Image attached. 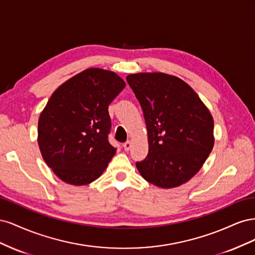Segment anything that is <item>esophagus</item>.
Here are the masks:
<instances>
[{"label": "esophagus", "instance_id": "esophagus-1", "mask_svg": "<svg viewBox=\"0 0 255 255\" xmlns=\"http://www.w3.org/2000/svg\"><path fill=\"white\" fill-rule=\"evenodd\" d=\"M130 146H132V141L130 140H128L127 142L123 143V148H125L126 151H128L130 149Z\"/></svg>", "mask_w": 255, "mask_h": 255}]
</instances>
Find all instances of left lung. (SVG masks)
<instances>
[{"label": "left lung", "instance_id": "8db88e82", "mask_svg": "<svg viewBox=\"0 0 255 255\" xmlns=\"http://www.w3.org/2000/svg\"><path fill=\"white\" fill-rule=\"evenodd\" d=\"M143 112L149 153L136 167L145 181L173 188L194 176L214 146V120L188 84L166 73L127 76Z\"/></svg>", "mask_w": 255, "mask_h": 255}]
</instances>
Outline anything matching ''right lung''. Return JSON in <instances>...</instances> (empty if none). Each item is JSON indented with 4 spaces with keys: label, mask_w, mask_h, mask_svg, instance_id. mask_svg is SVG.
<instances>
[{
    "label": "right lung",
    "mask_w": 255,
    "mask_h": 255,
    "mask_svg": "<svg viewBox=\"0 0 255 255\" xmlns=\"http://www.w3.org/2000/svg\"><path fill=\"white\" fill-rule=\"evenodd\" d=\"M125 87L115 72L90 68L53 92L38 121V144L61 181L81 186L103 173L117 150L109 141V105Z\"/></svg>",
    "instance_id": "add662e5"
}]
</instances>
